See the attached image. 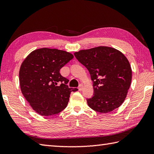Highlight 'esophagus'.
I'll use <instances>...</instances> for the list:
<instances>
[{"mask_svg": "<svg viewBox=\"0 0 154 154\" xmlns=\"http://www.w3.org/2000/svg\"><path fill=\"white\" fill-rule=\"evenodd\" d=\"M83 85H82V84H81V85L79 86V88L78 89H79V91H81V90L83 89Z\"/></svg>", "mask_w": 154, "mask_h": 154, "instance_id": "34e87169", "label": "esophagus"}]
</instances>
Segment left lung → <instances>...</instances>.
<instances>
[{
  "label": "left lung",
  "instance_id": "1",
  "mask_svg": "<svg viewBox=\"0 0 154 154\" xmlns=\"http://www.w3.org/2000/svg\"><path fill=\"white\" fill-rule=\"evenodd\" d=\"M74 55L88 69L93 81L94 95L87 99L89 107L101 113L119 107L131 82V68L126 57L114 48L105 46L81 50Z\"/></svg>",
  "mask_w": 154,
  "mask_h": 154
}]
</instances>
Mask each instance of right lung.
Returning <instances> with one entry per match:
<instances>
[{
    "label": "right lung",
    "mask_w": 154,
    "mask_h": 154,
    "mask_svg": "<svg viewBox=\"0 0 154 154\" xmlns=\"http://www.w3.org/2000/svg\"><path fill=\"white\" fill-rule=\"evenodd\" d=\"M73 58L67 51L41 48L27 56L21 64L19 83L23 95L33 110L49 116L61 112L67 107L71 92L69 80L60 69Z\"/></svg>",
    "instance_id": "obj_1"
}]
</instances>
